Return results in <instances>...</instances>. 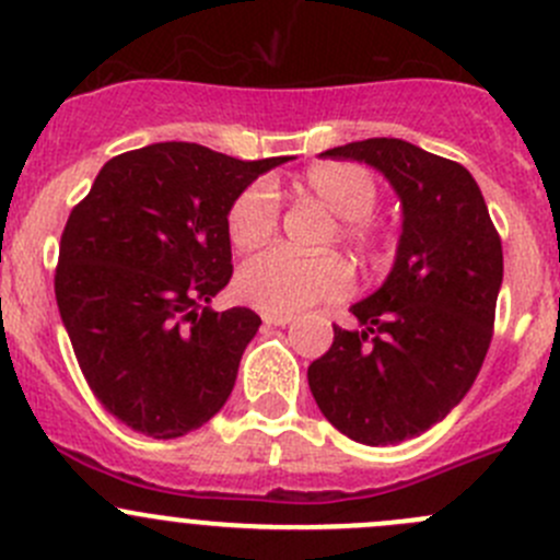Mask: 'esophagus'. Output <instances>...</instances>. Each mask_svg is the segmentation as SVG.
<instances>
[{
	"mask_svg": "<svg viewBox=\"0 0 560 560\" xmlns=\"http://www.w3.org/2000/svg\"><path fill=\"white\" fill-rule=\"evenodd\" d=\"M264 318V324L267 326H285V324H291L293 320V315H280V313H264L261 315Z\"/></svg>",
	"mask_w": 560,
	"mask_h": 560,
	"instance_id": "1",
	"label": "esophagus"
}]
</instances>
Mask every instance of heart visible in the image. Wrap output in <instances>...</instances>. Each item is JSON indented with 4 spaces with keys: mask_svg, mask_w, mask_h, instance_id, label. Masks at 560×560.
Listing matches in <instances>:
<instances>
[{
    "mask_svg": "<svg viewBox=\"0 0 560 560\" xmlns=\"http://www.w3.org/2000/svg\"><path fill=\"white\" fill-rule=\"evenodd\" d=\"M299 187L335 214L337 240L362 253L378 250L384 236L370 220L378 203V187L370 171L353 163H320L304 174ZM278 218L280 201L275 187L269 182H253L231 201L225 214L231 245L236 250H256L272 240ZM348 288L351 272L337 256H293L280 247L253 256L236 275V291L245 302L280 315L346 296Z\"/></svg>",
    "mask_w": 560,
    "mask_h": 560,
    "instance_id": "1",
    "label": "heart"
}]
</instances>
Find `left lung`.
Wrapping results in <instances>:
<instances>
[{
  "label": "left lung",
  "instance_id": "1",
  "mask_svg": "<svg viewBox=\"0 0 560 560\" xmlns=\"http://www.w3.org/2000/svg\"><path fill=\"white\" fill-rule=\"evenodd\" d=\"M386 176L402 207L384 285L351 304L359 329L307 368L320 413L368 446L417 439L446 417L479 375L503 280L501 236L474 176L400 138H368L320 152Z\"/></svg>",
  "mask_w": 560,
  "mask_h": 560
}]
</instances>
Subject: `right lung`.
Segmentation results:
<instances>
[{"mask_svg": "<svg viewBox=\"0 0 560 560\" xmlns=\"http://www.w3.org/2000/svg\"><path fill=\"white\" fill-rule=\"evenodd\" d=\"M288 160L149 143L110 158L70 212L54 278L59 315L94 397L136 433L179 439L229 400L261 318L209 307L234 272L225 214Z\"/></svg>", "mask_w": 560, "mask_h": 560, "instance_id": "right-lung-1", "label": "right lung"}]
</instances>
